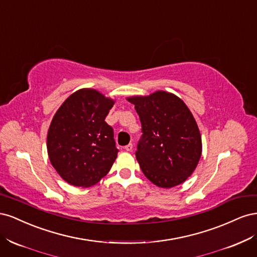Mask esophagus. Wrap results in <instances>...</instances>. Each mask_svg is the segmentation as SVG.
<instances>
[{
  "instance_id": "34e87169",
  "label": "esophagus",
  "mask_w": 257,
  "mask_h": 257,
  "mask_svg": "<svg viewBox=\"0 0 257 257\" xmlns=\"http://www.w3.org/2000/svg\"><path fill=\"white\" fill-rule=\"evenodd\" d=\"M124 149H125L126 151H132V150H133V144H128V145H126L125 147H124Z\"/></svg>"
}]
</instances>
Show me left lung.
Wrapping results in <instances>:
<instances>
[{"instance_id":"obj_1","label":"left lung","mask_w":257,"mask_h":257,"mask_svg":"<svg viewBox=\"0 0 257 257\" xmlns=\"http://www.w3.org/2000/svg\"><path fill=\"white\" fill-rule=\"evenodd\" d=\"M127 99L142 122L136 159L144 175L160 188L184 182L201 155L200 133L189 108L164 91Z\"/></svg>"}]
</instances>
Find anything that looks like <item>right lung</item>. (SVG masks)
Masks as SVG:
<instances>
[{"instance_id":"right-lung-1","label":"right lung","mask_w":257,"mask_h":257,"mask_svg":"<svg viewBox=\"0 0 257 257\" xmlns=\"http://www.w3.org/2000/svg\"><path fill=\"white\" fill-rule=\"evenodd\" d=\"M113 100L82 89L61 105L51 121L47 150L52 166L69 184H95L109 172L119 150L105 119Z\"/></svg>"}]
</instances>
